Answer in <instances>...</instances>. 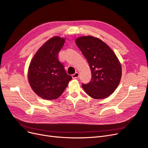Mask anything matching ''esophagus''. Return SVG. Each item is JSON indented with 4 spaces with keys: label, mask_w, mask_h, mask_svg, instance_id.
Instances as JSON below:
<instances>
[{
    "label": "esophagus",
    "mask_w": 148,
    "mask_h": 148,
    "mask_svg": "<svg viewBox=\"0 0 148 148\" xmlns=\"http://www.w3.org/2000/svg\"><path fill=\"white\" fill-rule=\"evenodd\" d=\"M78 77H79V73L78 72H76L75 73L72 75V78L73 79H76V78H77Z\"/></svg>",
    "instance_id": "obj_1"
}]
</instances>
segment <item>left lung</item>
Returning a JSON list of instances; mask_svg holds the SVG:
<instances>
[{
  "mask_svg": "<svg viewBox=\"0 0 148 148\" xmlns=\"http://www.w3.org/2000/svg\"><path fill=\"white\" fill-rule=\"evenodd\" d=\"M76 44L86 58L91 71V79L82 84L84 91L94 99H104L117 88L122 67L112 50L101 39L91 36L76 39Z\"/></svg>",
  "mask_w": 148,
  "mask_h": 148,
  "instance_id": "8db88e82",
  "label": "left lung"
}]
</instances>
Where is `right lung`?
Here are the masks:
<instances>
[{"label": "right lung", "instance_id": "add662e5", "mask_svg": "<svg viewBox=\"0 0 148 148\" xmlns=\"http://www.w3.org/2000/svg\"><path fill=\"white\" fill-rule=\"evenodd\" d=\"M64 38L55 36L44 43L31 60L28 69V81L31 88L46 100L56 99L64 91L71 77L59 60V52Z\"/></svg>", "mask_w": 148, "mask_h": 148}]
</instances>
